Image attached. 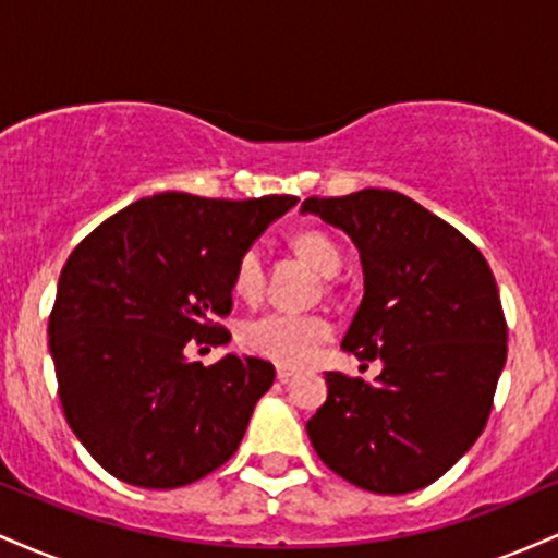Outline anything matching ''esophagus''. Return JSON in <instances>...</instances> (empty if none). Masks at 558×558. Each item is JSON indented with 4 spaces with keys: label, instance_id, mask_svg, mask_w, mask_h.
I'll return each mask as SVG.
<instances>
[{
    "label": "esophagus",
    "instance_id": "34e87169",
    "mask_svg": "<svg viewBox=\"0 0 558 558\" xmlns=\"http://www.w3.org/2000/svg\"><path fill=\"white\" fill-rule=\"evenodd\" d=\"M293 375H296V369H291V367H278V369H275V377H278L280 383H288Z\"/></svg>",
    "mask_w": 558,
    "mask_h": 558
}]
</instances>
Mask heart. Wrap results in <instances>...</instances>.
I'll list each match as a JSON object with an SVG mask.
<instances>
[{"label": "heart", "instance_id": "obj_1", "mask_svg": "<svg viewBox=\"0 0 558 558\" xmlns=\"http://www.w3.org/2000/svg\"><path fill=\"white\" fill-rule=\"evenodd\" d=\"M293 248L310 262L325 278H332L341 270L343 257L338 246L319 230H301L293 235ZM265 283V259L259 248H246L233 267V291L241 299H257ZM332 325L323 315L312 312H265V315L246 319L239 330V341L248 354L262 360L301 367L319 354L330 341Z\"/></svg>", "mask_w": 558, "mask_h": 558}]
</instances>
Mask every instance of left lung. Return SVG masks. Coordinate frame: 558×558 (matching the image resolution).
<instances>
[{
  "label": "left lung",
  "mask_w": 558,
  "mask_h": 558,
  "mask_svg": "<svg viewBox=\"0 0 558 558\" xmlns=\"http://www.w3.org/2000/svg\"><path fill=\"white\" fill-rule=\"evenodd\" d=\"M301 213L360 248L364 296L343 349L380 362L375 383L328 373L306 422L317 457L369 493H412L446 475L488 422L506 362V319L488 262L457 228L388 189L310 196Z\"/></svg>",
  "instance_id": "obj_1"
}]
</instances>
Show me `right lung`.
Returning <instances> with one entry per match:
<instances>
[{
	"mask_svg": "<svg viewBox=\"0 0 558 558\" xmlns=\"http://www.w3.org/2000/svg\"><path fill=\"white\" fill-rule=\"evenodd\" d=\"M296 202L168 191L120 209L70 254L49 351L68 425L110 475L170 490L233 457L275 367L235 354L204 367L183 349L230 341L217 317L233 310L235 262Z\"/></svg>",
	"mask_w": 558,
	"mask_h": 558,
	"instance_id": "add662e5",
	"label": "right lung"
}]
</instances>
